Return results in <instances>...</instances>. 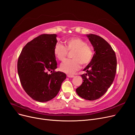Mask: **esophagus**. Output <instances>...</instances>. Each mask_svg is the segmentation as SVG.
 Masks as SVG:
<instances>
[{
  "label": "esophagus",
  "instance_id": "34e87169",
  "mask_svg": "<svg viewBox=\"0 0 135 135\" xmlns=\"http://www.w3.org/2000/svg\"><path fill=\"white\" fill-rule=\"evenodd\" d=\"M67 76L68 77H69V78H73V77H74V75H70V74H67Z\"/></svg>",
  "mask_w": 135,
  "mask_h": 135
}]
</instances>
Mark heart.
Instances as JSON below:
<instances>
[{
  "label": "heart",
  "mask_w": 135,
  "mask_h": 135,
  "mask_svg": "<svg viewBox=\"0 0 135 135\" xmlns=\"http://www.w3.org/2000/svg\"><path fill=\"white\" fill-rule=\"evenodd\" d=\"M66 47L57 44L54 48V54L58 60L63 61L69 52H73L72 60L64 61L60 66L61 70L68 74H72L80 68L81 64L85 66L89 64L94 57L92 47L84 40L78 37L67 39L64 41Z\"/></svg>",
  "instance_id": "heart-1"
}]
</instances>
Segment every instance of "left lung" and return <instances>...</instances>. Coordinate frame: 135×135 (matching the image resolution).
<instances>
[{"label":"left lung","instance_id":"left-lung-1","mask_svg":"<svg viewBox=\"0 0 135 135\" xmlns=\"http://www.w3.org/2000/svg\"><path fill=\"white\" fill-rule=\"evenodd\" d=\"M86 36L95 53L91 62L83 69L86 73L81 75L83 81L76 92L86 100H95L102 97L112 84L117 60L115 51L106 40L95 34Z\"/></svg>","mask_w":135,"mask_h":135}]
</instances>
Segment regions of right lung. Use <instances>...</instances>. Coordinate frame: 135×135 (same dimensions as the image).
I'll return each instance as SVG.
<instances>
[{
  "label": "right lung",
  "instance_id": "obj_1",
  "mask_svg": "<svg viewBox=\"0 0 135 135\" xmlns=\"http://www.w3.org/2000/svg\"><path fill=\"white\" fill-rule=\"evenodd\" d=\"M56 34H42L28 42L17 61V72L23 89L33 100L48 102L59 92L66 75L56 72ZM50 71L51 73L49 74Z\"/></svg>",
  "mask_w": 135,
  "mask_h": 135
}]
</instances>
